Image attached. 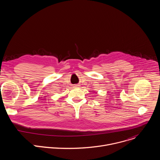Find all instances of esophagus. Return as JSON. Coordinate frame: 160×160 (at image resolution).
<instances>
[{
    "instance_id": "obj_1",
    "label": "esophagus",
    "mask_w": 160,
    "mask_h": 160,
    "mask_svg": "<svg viewBox=\"0 0 160 160\" xmlns=\"http://www.w3.org/2000/svg\"><path fill=\"white\" fill-rule=\"evenodd\" d=\"M79 85H77V84H75V85H74V87H78Z\"/></svg>"
}]
</instances>
